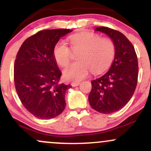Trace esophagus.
Listing matches in <instances>:
<instances>
[{
    "label": "esophagus",
    "instance_id": "obj_1",
    "mask_svg": "<svg viewBox=\"0 0 151 151\" xmlns=\"http://www.w3.org/2000/svg\"><path fill=\"white\" fill-rule=\"evenodd\" d=\"M79 84H80V82H75V81H74V82L71 83V85L72 86H79Z\"/></svg>",
    "mask_w": 151,
    "mask_h": 151
}]
</instances>
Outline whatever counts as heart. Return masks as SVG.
<instances>
[{
	"mask_svg": "<svg viewBox=\"0 0 151 151\" xmlns=\"http://www.w3.org/2000/svg\"><path fill=\"white\" fill-rule=\"evenodd\" d=\"M70 48L64 41L55 45L53 50L55 61L61 67L70 63L72 55L79 53L78 62L71 64L63 70L67 80L79 81L84 79L89 71L101 73L113 62L116 54L115 43L109 38L101 37L92 32H83L68 37Z\"/></svg>",
	"mask_w": 151,
	"mask_h": 151,
	"instance_id": "1",
	"label": "heart"
}]
</instances>
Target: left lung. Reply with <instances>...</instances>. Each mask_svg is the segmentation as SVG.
<instances>
[{
	"label": "left lung",
	"instance_id": "8db88e82",
	"mask_svg": "<svg viewBox=\"0 0 151 151\" xmlns=\"http://www.w3.org/2000/svg\"><path fill=\"white\" fill-rule=\"evenodd\" d=\"M95 30L110 37L115 43L116 54L108 72L91 81L89 101L96 111L111 114L122 109L132 97L138 82V58L132 43L119 31L107 27Z\"/></svg>",
	"mask_w": 151,
	"mask_h": 151
}]
</instances>
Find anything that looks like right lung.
<instances>
[{
	"instance_id": "obj_1",
	"label": "right lung",
	"mask_w": 151,
	"mask_h": 151,
	"mask_svg": "<svg viewBox=\"0 0 151 151\" xmlns=\"http://www.w3.org/2000/svg\"><path fill=\"white\" fill-rule=\"evenodd\" d=\"M72 31H39L24 41L16 55L15 89L24 107L37 119H53L65 109V93L71 85L60 82L62 72L53 50L60 37Z\"/></svg>"
}]
</instances>
